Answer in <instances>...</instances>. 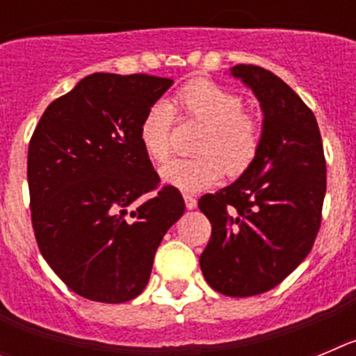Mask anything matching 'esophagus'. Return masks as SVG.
Segmentation results:
<instances>
[{
	"label": "esophagus",
	"instance_id": "esophagus-1",
	"mask_svg": "<svg viewBox=\"0 0 356 356\" xmlns=\"http://www.w3.org/2000/svg\"><path fill=\"white\" fill-rule=\"evenodd\" d=\"M184 200H185V207H187L188 210L196 209V205H197V200H196V197L193 196V194H184Z\"/></svg>",
	"mask_w": 356,
	"mask_h": 356
}]
</instances>
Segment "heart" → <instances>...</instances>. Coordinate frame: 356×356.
<instances>
[{"instance_id": "b5f03b06", "label": "heart", "mask_w": 356, "mask_h": 356, "mask_svg": "<svg viewBox=\"0 0 356 356\" xmlns=\"http://www.w3.org/2000/svg\"><path fill=\"white\" fill-rule=\"evenodd\" d=\"M241 94L210 80L184 85L168 103H153L139 124V140L149 160L162 163L171 155L175 113L205 124L196 151L200 156L175 159L162 168V178L181 191L212 187L222 175L241 176L253 165L264 143L260 115L244 110Z\"/></svg>"}]
</instances>
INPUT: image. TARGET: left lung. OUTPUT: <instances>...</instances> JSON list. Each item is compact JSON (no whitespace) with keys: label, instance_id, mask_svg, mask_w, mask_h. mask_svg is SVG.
Masks as SVG:
<instances>
[{"label":"left lung","instance_id":"8db88e82","mask_svg":"<svg viewBox=\"0 0 356 356\" xmlns=\"http://www.w3.org/2000/svg\"><path fill=\"white\" fill-rule=\"evenodd\" d=\"M232 74L259 97L264 143L237 181L197 201L212 225L200 266L213 291L248 298L282 284L312 250L326 160L316 115L282 78L251 64Z\"/></svg>","mask_w":356,"mask_h":356}]
</instances>
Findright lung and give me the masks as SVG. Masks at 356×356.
<instances>
[{
	"label": "right lung",
	"instance_id": "right-lung-1",
	"mask_svg": "<svg viewBox=\"0 0 356 356\" xmlns=\"http://www.w3.org/2000/svg\"><path fill=\"white\" fill-rule=\"evenodd\" d=\"M171 83L94 72L55 99L31 135L28 187L37 246L81 298H137L163 235L184 216L180 191L160 184L139 140L140 119Z\"/></svg>",
	"mask_w": 356,
	"mask_h": 356
}]
</instances>
